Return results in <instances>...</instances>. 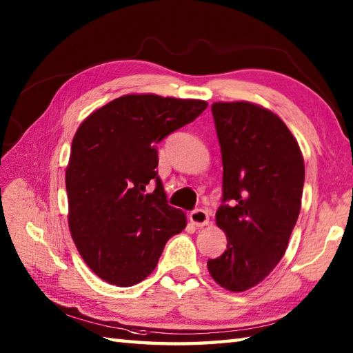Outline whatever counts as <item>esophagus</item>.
I'll return each mask as SVG.
<instances>
[{
	"instance_id": "1",
	"label": "esophagus",
	"mask_w": 353,
	"mask_h": 353,
	"mask_svg": "<svg viewBox=\"0 0 353 353\" xmlns=\"http://www.w3.org/2000/svg\"><path fill=\"white\" fill-rule=\"evenodd\" d=\"M190 221L197 228H203L206 224H209V215L203 209H196L190 214Z\"/></svg>"
}]
</instances>
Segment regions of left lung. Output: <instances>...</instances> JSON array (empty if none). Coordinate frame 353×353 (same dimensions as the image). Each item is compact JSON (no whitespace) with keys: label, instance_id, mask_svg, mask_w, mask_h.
Returning a JSON list of instances; mask_svg holds the SVG:
<instances>
[{"label":"left lung","instance_id":"obj_1","mask_svg":"<svg viewBox=\"0 0 353 353\" xmlns=\"http://www.w3.org/2000/svg\"><path fill=\"white\" fill-rule=\"evenodd\" d=\"M212 115L223 159L216 226L226 250L208 261L212 279L232 292L262 282L279 264L302 206L305 163L282 119L250 101H216Z\"/></svg>","mask_w":353,"mask_h":353}]
</instances>
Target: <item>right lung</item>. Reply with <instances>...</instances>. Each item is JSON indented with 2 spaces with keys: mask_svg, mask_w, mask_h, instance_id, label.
<instances>
[{
  "mask_svg": "<svg viewBox=\"0 0 353 353\" xmlns=\"http://www.w3.org/2000/svg\"><path fill=\"white\" fill-rule=\"evenodd\" d=\"M206 108L203 100L127 94L79 125L65 171L68 226L100 279L117 287L144 281L168 239L186 228L185 212L167 203L154 170L156 144Z\"/></svg>",
  "mask_w": 353,
  "mask_h": 353,
  "instance_id": "add662e5",
  "label": "right lung"
}]
</instances>
